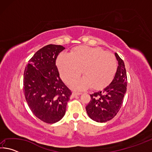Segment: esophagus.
<instances>
[{"mask_svg": "<svg viewBox=\"0 0 152 152\" xmlns=\"http://www.w3.org/2000/svg\"><path fill=\"white\" fill-rule=\"evenodd\" d=\"M82 93L81 92H74L72 93V96H78V95H80Z\"/></svg>", "mask_w": 152, "mask_h": 152, "instance_id": "1", "label": "esophagus"}]
</instances>
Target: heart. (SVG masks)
<instances>
[{
    "mask_svg": "<svg viewBox=\"0 0 152 152\" xmlns=\"http://www.w3.org/2000/svg\"><path fill=\"white\" fill-rule=\"evenodd\" d=\"M58 68L61 79L70 84L82 74L83 78L74 82V90H84L92 86L101 89L111 82L117 69V60L112 53L100 48L79 46L70 53H60L57 58Z\"/></svg>",
    "mask_w": 152,
    "mask_h": 152,
    "instance_id": "heart-1",
    "label": "heart"
}]
</instances>
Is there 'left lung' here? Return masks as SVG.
Listing matches in <instances>:
<instances>
[{"mask_svg":"<svg viewBox=\"0 0 152 152\" xmlns=\"http://www.w3.org/2000/svg\"><path fill=\"white\" fill-rule=\"evenodd\" d=\"M115 56L118 67L114 78L102 91L91 94V100L86 107L89 117L99 123L107 122L117 115L127 91V78L125 64L117 53H115Z\"/></svg>","mask_w":152,"mask_h":152,"instance_id":"1","label":"left lung"}]
</instances>
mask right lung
<instances>
[{
	"mask_svg": "<svg viewBox=\"0 0 152 152\" xmlns=\"http://www.w3.org/2000/svg\"><path fill=\"white\" fill-rule=\"evenodd\" d=\"M64 49L54 44L42 48L30 59L24 72L23 92L28 106L38 119L47 123L62 119L72 94L56 66V58Z\"/></svg>",
	"mask_w": 152,
	"mask_h": 152,
	"instance_id": "right-lung-1",
	"label": "right lung"
}]
</instances>
